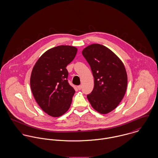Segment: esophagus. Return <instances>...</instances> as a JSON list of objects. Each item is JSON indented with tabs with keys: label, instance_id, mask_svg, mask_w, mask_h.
I'll use <instances>...</instances> for the list:
<instances>
[{
	"label": "esophagus",
	"instance_id": "34e87169",
	"mask_svg": "<svg viewBox=\"0 0 158 158\" xmlns=\"http://www.w3.org/2000/svg\"><path fill=\"white\" fill-rule=\"evenodd\" d=\"M77 88H78V90H81V85L78 86H77Z\"/></svg>",
	"mask_w": 158,
	"mask_h": 158
}]
</instances>
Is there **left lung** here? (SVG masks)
I'll return each instance as SVG.
<instances>
[{"mask_svg":"<svg viewBox=\"0 0 158 158\" xmlns=\"http://www.w3.org/2000/svg\"><path fill=\"white\" fill-rule=\"evenodd\" d=\"M82 54L90 65L94 87L87 95L92 108L106 114L123 99L127 88V73L121 60L108 47L98 44L87 46Z\"/></svg>","mask_w":158,"mask_h":158,"instance_id":"left-lung-1","label":"left lung"}]
</instances>
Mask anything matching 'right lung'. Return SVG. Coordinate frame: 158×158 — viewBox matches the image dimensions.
Masks as SVG:
<instances>
[{
  "mask_svg": "<svg viewBox=\"0 0 158 158\" xmlns=\"http://www.w3.org/2000/svg\"><path fill=\"white\" fill-rule=\"evenodd\" d=\"M77 48L59 45L44 53L32 69L30 86L40 108L48 115L57 117L69 109L74 89L68 83L66 67L74 59Z\"/></svg>",
  "mask_w": 158,
  "mask_h": 158,
  "instance_id": "obj_1",
  "label": "right lung"
}]
</instances>
